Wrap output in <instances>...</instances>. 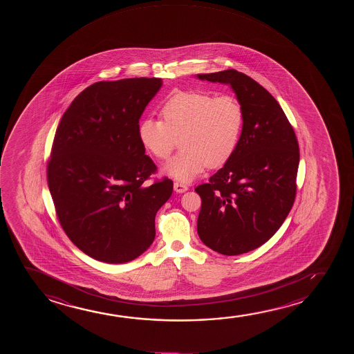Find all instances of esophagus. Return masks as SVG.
Returning <instances> with one entry per match:
<instances>
[{"mask_svg":"<svg viewBox=\"0 0 354 354\" xmlns=\"http://www.w3.org/2000/svg\"><path fill=\"white\" fill-rule=\"evenodd\" d=\"M174 189L175 192H178V194H184L189 189V187L185 184H181V183H174Z\"/></svg>","mask_w":354,"mask_h":354,"instance_id":"34e87169","label":"esophagus"}]
</instances>
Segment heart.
I'll return each instance as SVG.
<instances>
[{
  "mask_svg": "<svg viewBox=\"0 0 354 354\" xmlns=\"http://www.w3.org/2000/svg\"><path fill=\"white\" fill-rule=\"evenodd\" d=\"M163 121L146 117L138 126L141 145L157 160H167L180 136L183 150L165 165L167 174L191 181L207 167L225 165L237 149L244 112L237 97L203 91L173 94L163 104Z\"/></svg>",
  "mask_w": 354,
  "mask_h": 354,
  "instance_id": "b5f03b06",
  "label": "heart"
}]
</instances>
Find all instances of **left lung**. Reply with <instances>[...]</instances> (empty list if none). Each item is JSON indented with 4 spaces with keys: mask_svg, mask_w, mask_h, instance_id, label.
<instances>
[{
    "mask_svg": "<svg viewBox=\"0 0 354 354\" xmlns=\"http://www.w3.org/2000/svg\"><path fill=\"white\" fill-rule=\"evenodd\" d=\"M199 80L230 84L244 112L232 157L199 185L201 241L223 255L252 252L278 231L296 196L300 162L295 131L276 99L237 70L199 73Z\"/></svg>",
    "mask_w": 354,
    "mask_h": 354,
    "instance_id": "8db88e82",
    "label": "left lung"
}]
</instances>
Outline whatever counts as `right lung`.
<instances>
[{
    "instance_id": "right-lung-1",
    "label": "right lung",
    "mask_w": 354,
    "mask_h": 354,
    "mask_svg": "<svg viewBox=\"0 0 354 354\" xmlns=\"http://www.w3.org/2000/svg\"><path fill=\"white\" fill-rule=\"evenodd\" d=\"M160 78L102 81L64 112L47 165L59 223L76 247L107 263L131 261L155 239L158 209L173 194L145 155L138 126Z\"/></svg>"
}]
</instances>
